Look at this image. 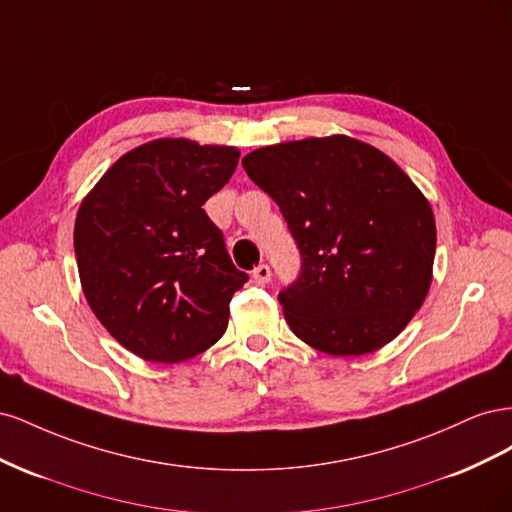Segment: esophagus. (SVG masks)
I'll return each mask as SVG.
<instances>
[{
  "label": "esophagus",
  "instance_id": "esophagus-1",
  "mask_svg": "<svg viewBox=\"0 0 512 512\" xmlns=\"http://www.w3.org/2000/svg\"><path fill=\"white\" fill-rule=\"evenodd\" d=\"M252 277L258 282V284H267L271 282V269L269 265H258L254 271H252Z\"/></svg>",
  "mask_w": 512,
  "mask_h": 512
}]
</instances>
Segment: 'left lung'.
<instances>
[{"mask_svg": "<svg viewBox=\"0 0 512 512\" xmlns=\"http://www.w3.org/2000/svg\"><path fill=\"white\" fill-rule=\"evenodd\" d=\"M241 164L299 247L297 280L277 294L292 333L320 352L359 356L404 331L436 256L431 207L404 170L348 136L262 147Z\"/></svg>", "mask_w": 512, "mask_h": 512, "instance_id": "obj_1", "label": "left lung"}]
</instances>
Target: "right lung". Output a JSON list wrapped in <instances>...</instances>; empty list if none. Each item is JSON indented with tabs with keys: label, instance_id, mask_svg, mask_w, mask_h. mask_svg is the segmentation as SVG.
<instances>
[{
	"label": "right lung",
	"instance_id": "obj_1",
	"mask_svg": "<svg viewBox=\"0 0 512 512\" xmlns=\"http://www.w3.org/2000/svg\"><path fill=\"white\" fill-rule=\"evenodd\" d=\"M237 162L235 147L160 138L121 156L76 215L87 303L145 361H188L213 346L232 294L250 280L203 209Z\"/></svg>",
	"mask_w": 512,
	"mask_h": 512
}]
</instances>
